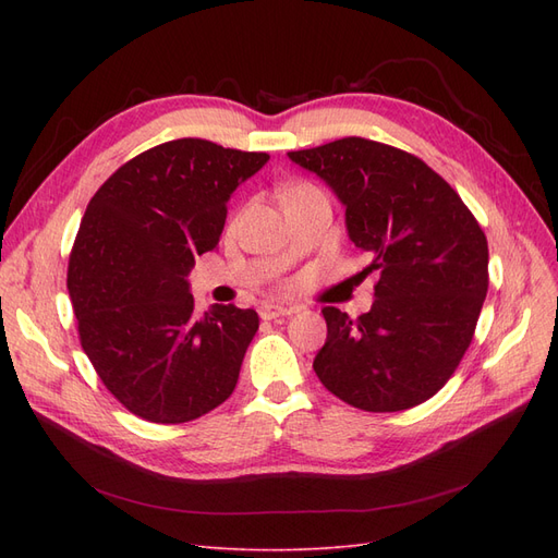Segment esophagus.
I'll return each instance as SVG.
<instances>
[{"label": "esophagus", "instance_id": "obj_1", "mask_svg": "<svg viewBox=\"0 0 558 558\" xmlns=\"http://www.w3.org/2000/svg\"><path fill=\"white\" fill-rule=\"evenodd\" d=\"M295 312V307H283V305H272V302H265L260 307V318L265 320H272L279 316H291Z\"/></svg>", "mask_w": 558, "mask_h": 558}]
</instances>
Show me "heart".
<instances>
[{"instance_id": "heart-1", "label": "heart", "mask_w": 558, "mask_h": 558, "mask_svg": "<svg viewBox=\"0 0 558 558\" xmlns=\"http://www.w3.org/2000/svg\"><path fill=\"white\" fill-rule=\"evenodd\" d=\"M295 189H302V185H295ZM293 191V189H291Z\"/></svg>"}]
</instances>
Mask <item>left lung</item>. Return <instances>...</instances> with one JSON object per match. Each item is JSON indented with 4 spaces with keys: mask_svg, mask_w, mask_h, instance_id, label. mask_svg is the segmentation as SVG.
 <instances>
[{
    "mask_svg": "<svg viewBox=\"0 0 558 558\" xmlns=\"http://www.w3.org/2000/svg\"><path fill=\"white\" fill-rule=\"evenodd\" d=\"M289 158L344 205L349 240L367 251L375 302L351 318L324 307L326 344L314 373L365 412H400L449 381L475 335L488 289L477 218L430 167L396 146L344 137Z\"/></svg>",
    "mask_w": 558,
    "mask_h": 558,
    "instance_id": "obj_1",
    "label": "left lung"
}]
</instances>
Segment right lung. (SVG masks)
Instances as JSON below:
<instances>
[{
    "instance_id": "obj_1",
    "label": "right lung",
    "mask_w": 558,
    "mask_h": 558,
    "mask_svg": "<svg viewBox=\"0 0 558 558\" xmlns=\"http://www.w3.org/2000/svg\"><path fill=\"white\" fill-rule=\"evenodd\" d=\"M267 154L174 140L128 160L83 214L66 269L81 347L125 410L185 424L226 402L258 314L214 305L195 316L189 272L216 248L234 189Z\"/></svg>"
}]
</instances>
